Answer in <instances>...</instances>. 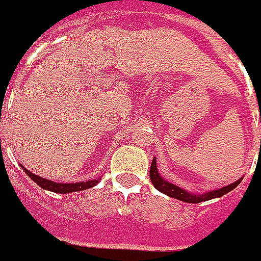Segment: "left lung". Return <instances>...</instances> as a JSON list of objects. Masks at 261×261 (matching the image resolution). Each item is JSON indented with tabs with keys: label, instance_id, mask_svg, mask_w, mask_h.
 <instances>
[{
	"label": "left lung",
	"instance_id": "left-lung-1",
	"mask_svg": "<svg viewBox=\"0 0 261 261\" xmlns=\"http://www.w3.org/2000/svg\"><path fill=\"white\" fill-rule=\"evenodd\" d=\"M149 178H151V183L154 185L156 190H160L161 193L170 196V197H174V199H178L181 202H186V203H200V202H205V200L221 197V196L229 193L231 190H234L237 186L241 183V180H243V178H240V180H237L236 183H232V185H228L225 187H222V189H218V190H211V192L203 193V195H193V193H189L187 190L180 189L178 186L168 183L167 180H164L160 175L158 170H156L155 158L152 160V164H151V168H149Z\"/></svg>",
	"mask_w": 261,
	"mask_h": 261
}]
</instances>
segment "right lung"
I'll return each mask as SVG.
<instances>
[{
  "instance_id": "obj_1",
  "label": "right lung",
  "mask_w": 261,
  "mask_h": 261,
  "mask_svg": "<svg viewBox=\"0 0 261 261\" xmlns=\"http://www.w3.org/2000/svg\"><path fill=\"white\" fill-rule=\"evenodd\" d=\"M21 168L24 170V173L36 185L40 186L42 189L49 190V192H54V193H61V195H65V193H72V192H80V190H87L90 187H94L101 178H95V180H88V181H80V183H56L52 180H47L43 177H39V175L33 174L32 171H29L27 168L21 166Z\"/></svg>"
}]
</instances>
